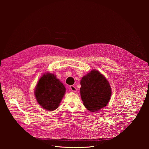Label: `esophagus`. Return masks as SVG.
Listing matches in <instances>:
<instances>
[{"instance_id": "obj_1", "label": "esophagus", "mask_w": 149, "mask_h": 149, "mask_svg": "<svg viewBox=\"0 0 149 149\" xmlns=\"http://www.w3.org/2000/svg\"><path fill=\"white\" fill-rule=\"evenodd\" d=\"M70 90L72 91H73V92H76V91H77L76 88L74 86H73V85H71L70 86Z\"/></svg>"}]
</instances>
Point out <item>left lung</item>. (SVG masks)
Masks as SVG:
<instances>
[{
  "mask_svg": "<svg viewBox=\"0 0 149 149\" xmlns=\"http://www.w3.org/2000/svg\"><path fill=\"white\" fill-rule=\"evenodd\" d=\"M80 95L84 106L91 112L106 106L111 96V88L106 77L97 70H92L80 81Z\"/></svg>",
  "mask_w": 149,
  "mask_h": 149,
  "instance_id": "8db88e82",
  "label": "left lung"
}]
</instances>
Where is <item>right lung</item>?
I'll use <instances>...</instances> for the list:
<instances>
[{
  "instance_id": "obj_1",
  "label": "right lung",
  "mask_w": 149,
  "mask_h": 149,
  "mask_svg": "<svg viewBox=\"0 0 149 149\" xmlns=\"http://www.w3.org/2000/svg\"><path fill=\"white\" fill-rule=\"evenodd\" d=\"M66 89L56 76L50 73L43 74L34 91L38 103L49 111L56 109L65 93Z\"/></svg>"
}]
</instances>
